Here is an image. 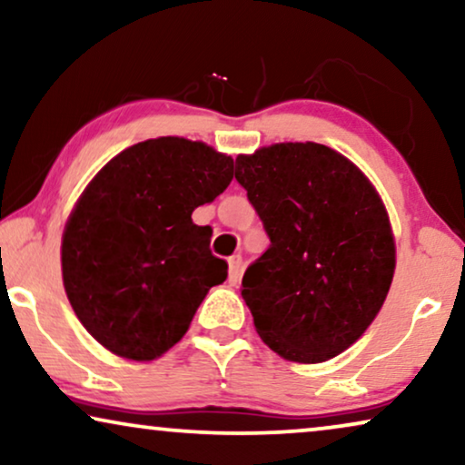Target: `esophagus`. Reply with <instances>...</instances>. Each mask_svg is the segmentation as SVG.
<instances>
[{"mask_svg": "<svg viewBox=\"0 0 465 465\" xmlns=\"http://www.w3.org/2000/svg\"><path fill=\"white\" fill-rule=\"evenodd\" d=\"M241 272H243V258H241V253H234V256L228 258V282L237 285Z\"/></svg>", "mask_w": 465, "mask_h": 465, "instance_id": "34e87169", "label": "esophagus"}]
</instances>
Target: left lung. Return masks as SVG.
<instances>
[{
    "mask_svg": "<svg viewBox=\"0 0 465 465\" xmlns=\"http://www.w3.org/2000/svg\"><path fill=\"white\" fill-rule=\"evenodd\" d=\"M234 177L271 239L241 282L260 339L301 364L342 353L383 307L396 269L377 190L351 161L313 142L241 154Z\"/></svg>",
    "mask_w": 465,
    "mask_h": 465,
    "instance_id": "left-lung-1",
    "label": "left lung"
}]
</instances>
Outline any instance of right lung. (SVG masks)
Returning a JSON list of instances; mask_svg holds the SVG:
<instances>
[{
    "label": "right lung",
    "instance_id": "obj_1",
    "mask_svg": "<svg viewBox=\"0 0 465 465\" xmlns=\"http://www.w3.org/2000/svg\"><path fill=\"white\" fill-rule=\"evenodd\" d=\"M232 158L158 137L114 156L75 203L61 243L63 285L93 339L120 358H161L186 334L228 264L193 212L224 193Z\"/></svg>",
    "mask_w": 465,
    "mask_h": 465
}]
</instances>
